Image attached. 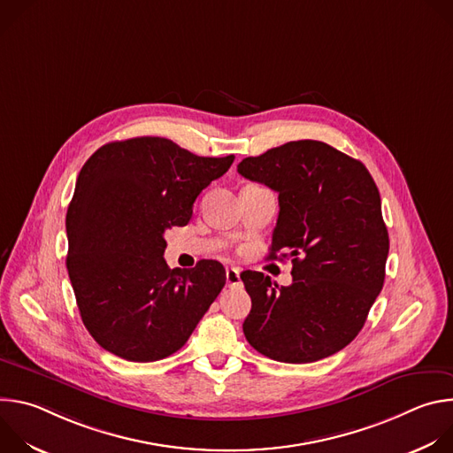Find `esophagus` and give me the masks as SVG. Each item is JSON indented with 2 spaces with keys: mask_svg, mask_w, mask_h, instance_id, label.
I'll list each match as a JSON object with an SVG mask.
<instances>
[{
  "mask_svg": "<svg viewBox=\"0 0 453 453\" xmlns=\"http://www.w3.org/2000/svg\"><path fill=\"white\" fill-rule=\"evenodd\" d=\"M226 281H227V287H236L240 285V271L234 269V267H229L226 271Z\"/></svg>",
  "mask_w": 453,
  "mask_h": 453,
  "instance_id": "1",
  "label": "esophagus"
}]
</instances>
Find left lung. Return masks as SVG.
<instances>
[{
  "instance_id": "obj_1",
  "label": "left lung",
  "mask_w": 453,
  "mask_h": 453,
  "mask_svg": "<svg viewBox=\"0 0 453 453\" xmlns=\"http://www.w3.org/2000/svg\"><path fill=\"white\" fill-rule=\"evenodd\" d=\"M280 193L271 260L292 257V285L240 274L252 308L247 342L273 360L308 364L346 348L362 330L385 280L389 233L367 168L313 140L290 142L238 165Z\"/></svg>"
}]
</instances>
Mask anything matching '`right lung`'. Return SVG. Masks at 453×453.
Here are the masks:
<instances>
[{
    "mask_svg": "<svg viewBox=\"0 0 453 453\" xmlns=\"http://www.w3.org/2000/svg\"><path fill=\"white\" fill-rule=\"evenodd\" d=\"M233 161L143 136L107 143L82 166L66 215V267L84 326L109 353L170 357L224 288L220 262L180 271L163 254L165 233L189 222L199 193Z\"/></svg>",
    "mask_w": 453,
    "mask_h": 453,
    "instance_id": "1",
    "label": "right lung"
}]
</instances>
